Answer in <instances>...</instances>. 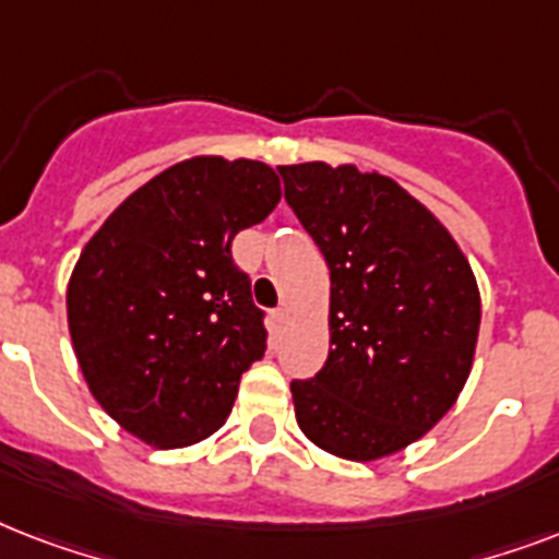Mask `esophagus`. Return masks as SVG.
Wrapping results in <instances>:
<instances>
[{
    "instance_id": "34e87169",
    "label": "esophagus",
    "mask_w": 559,
    "mask_h": 559,
    "mask_svg": "<svg viewBox=\"0 0 559 559\" xmlns=\"http://www.w3.org/2000/svg\"><path fill=\"white\" fill-rule=\"evenodd\" d=\"M287 307H275V310H272V324H275V328H284V324H287Z\"/></svg>"
}]
</instances>
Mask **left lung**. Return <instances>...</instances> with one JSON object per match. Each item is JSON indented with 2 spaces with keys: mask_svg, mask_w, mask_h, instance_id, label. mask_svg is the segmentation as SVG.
I'll return each instance as SVG.
<instances>
[{
  "mask_svg": "<svg viewBox=\"0 0 559 559\" xmlns=\"http://www.w3.org/2000/svg\"><path fill=\"white\" fill-rule=\"evenodd\" d=\"M284 200L331 266V354L293 380L301 432L373 461L429 432L459 397L481 301L450 231L380 174L281 165Z\"/></svg>",
  "mask_w": 559,
  "mask_h": 559,
  "instance_id": "1",
  "label": "left lung"
}]
</instances>
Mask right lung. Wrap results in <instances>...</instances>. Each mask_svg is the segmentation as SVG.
Segmentation results:
<instances>
[{
  "mask_svg": "<svg viewBox=\"0 0 559 559\" xmlns=\"http://www.w3.org/2000/svg\"><path fill=\"white\" fill-rule=\"evenodd\" d=\"M281 200L263 162H179L118 205L69 281V331L104 412L174 450L226 424L266 328L231 258L240 228Z\"/></svg>",
  "mask_w": 559,
  "mask_h": 559,
  "instance_id": "1",
  "label": "right lung"
}]
</instances>
